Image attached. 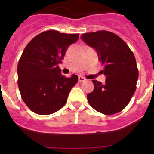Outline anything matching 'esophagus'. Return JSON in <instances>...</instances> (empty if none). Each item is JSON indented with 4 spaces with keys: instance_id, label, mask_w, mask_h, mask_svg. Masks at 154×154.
<instances>
[{
    "instance_id": "1",
    "label": "esophagus",
    "mask_w": 154,
    "mask_h": 154,
    "mask_svg": "<svg viewBox=\"0 0 154 154\" xmlns=\"http://www.w3.org/2000/svg\"><path fill=\"white\" fill-rule=\"evenodd\" d=\"M86 80V79L82 77V76H79V82H85Z\"/></svg>"
}]
</instances>
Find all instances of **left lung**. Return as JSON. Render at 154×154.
<instances>
[{
  "label": "left lung",
  "instance_id": "1",
  "mask_svg": "<svg viewBox=\"0 0 154 154\" xmlns=\"http://www.w3.org/2000/svg\"><path fill=\"white\" fill-rule=\"evenodd\" d=\"M81 38L97 51L106 76L105 84L92 80L94 90L87 95L89 105L106 115L121 112L137 89L139 72L133 51L123 39L108 31L85 33Z\"/></svg>",
  "mask_w": 154,
  "mask_h": 154
}]
</instances>
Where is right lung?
Listing matches in <instances>:
<instances>
[{
  "label": "right lung",
  "instance_id": "add662e5",
  "mask_svg": "<svg viewBox=\"0 0 154 154\" xmlns=\"http://www.w3.org/2000/svg\"><path fill=\"white\" fill-rule=\"evenodd\" d=\"M79 35L48 30L35 36L24 49L17 65V85L21 99L32 112L49 115L66 103L78 76L62 75L58 65Z\"/></svg>",
  "mask_w": 154,
  "mask_h": 154
}]
</instances>
